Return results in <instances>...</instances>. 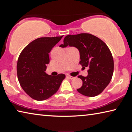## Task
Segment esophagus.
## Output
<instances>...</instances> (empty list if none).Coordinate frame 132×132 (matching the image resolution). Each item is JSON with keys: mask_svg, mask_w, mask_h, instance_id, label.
I'll return each instance as SVG.
<instances>
[{"mask_svg": "<svg viewBox=\"0 0 132 132\" xmlns=\"http://www.w3.org/2000/svg\"><path fill=\"white\" fill-rule=\"evenodd\" d=\"M67 77H68L69 79H71V80H73L75 79V77H73V76H67Z\"/></svg>", "mask_w": 132, "mask_h": 132, "instance_id": "34e87169", "label": "esophagus"}]
</instances>
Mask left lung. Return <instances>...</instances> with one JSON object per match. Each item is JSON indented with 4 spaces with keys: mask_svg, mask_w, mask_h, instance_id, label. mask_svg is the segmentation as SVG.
Masks as SVG:
<instances>
[{
    "mask_svg": "<svg viewBox=\"0 0 132 132\" xmlns=\"http://www.w3.org/2000/svg\"><path fill=\"white\" fill-rule=\"evenodd\" d=\"M76 48L80 52V64L88 67L86 77L80 75L82 85L77 91L87 97H95L101 93L109 84L113 73V59L105 43L92 34L81 33L68 35L59 46Z\"/></svg>",
    "mask_w": 132,
    "mask_h": 132,
    "instance_id": "obj_1",
    "label": "left lung"
}]
</instances>
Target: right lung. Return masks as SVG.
<instances>
[{
	"label": "right lung",
	"mask_w": 132,
	"mask_h": 132,
	"mask_svg": "<svg viewBox=\"0 0 132 132\" xmlns=\"http://www.w3.org/2000/svg\"><path fill=\"white\" fill-rule=\"evenodd\" d=\"M63 36L39 38L30 42L18 59L17 73L23 90L33 99L43 101L57 92L65 75L45 73L50 63L49 53Z\"/></svg>",
	"instance_id": "obj_1"
}]
</instances>
